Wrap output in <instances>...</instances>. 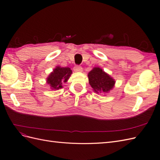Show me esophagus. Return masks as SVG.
Masks as SVG:
<instances>
[{
    "mask_svg": "<svg viewBox=\"0 0 160 160\" xmlns=\"http://www.w3.org/2000/svg\"><path fill=\"white\" fill-rule=\"evenodd\" d=\"M74 71H76V72H81L83 71V68L81 66H79V65H77L74 67Z\"/></svg>",
    "mask_w": 160,
    "mask_h": 160,
    "instance_id": "1",
    "label": "esophagus"
}]
</instances>
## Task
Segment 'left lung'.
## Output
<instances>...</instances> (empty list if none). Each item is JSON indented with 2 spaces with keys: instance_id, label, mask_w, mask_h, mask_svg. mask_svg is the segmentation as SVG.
<instances>
[{
  "instance_id": "left-lung-1",
  "label": "left lung",
  "mask_w": 160,
  "mask_h": 160,
  "mask_svg": "<svg viewBox=\"0 0 160 160\" xmlns=\"http://www.w3.org/2000/svg\"><path fill=\"white\" fill-rule=\"evenodd\" d=\"M89 82L96 93H108L113 88L115 81L99 67H95L88 74Z\"/></svg>"
}]
</instances>
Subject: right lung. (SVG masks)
Returning a JSON list of instances; mask_svg holds the SVG:
<instances>
[{
    "mask_svg": "<svg viewBox=\"0 0 160 160\" xmlns=\"http://www.w3.org/2000/svg\"><path fill=\"white\" fill-rule=\"evenodd\" d=\"M72 71L69 67H57L48 77L47 83L50 85L52 90L61 89L62 88V83L67 81Z\"/></svg>",
    "mask_w": 160,
    "mask_h": 160,
    "instance_id": "obj_1",
    "label": "right lung"
}]
</instances>
